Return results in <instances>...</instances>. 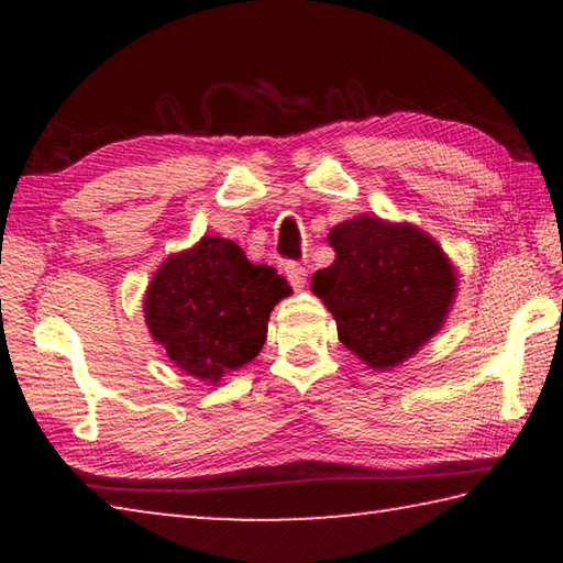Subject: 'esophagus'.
Instances as JSON below:
<instances>
[{
    "label": "esophagus",
    "instance_id": "obj_1",
    "mask_svg": "<svg viewBox=\"0 0 563 563\" xmlns=\"http://www.w3.org/2000/svg\"><path fill=\"white\" fill-rule=\"evenodd\" d=\"M285 275H288V280H290L295 290L305 288V280H308V271H305L300 263H285Z\"/></svg>",
    "mask_w": 563,
    "mask_h": 563
}]
</instances>
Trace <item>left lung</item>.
Returning a JSON list of instances; mask_svg holds the SVG:
<instances>
[{
    "mask_svg": "<svg viewBox=\"0 0 563 563\" xmlns=\"http://www.w3.org/2000/svg\"><path fill=\"white\" fill-rule=\"evenodd\" d=\"M335 263L310 288L338 322L342 345L375 369L402 365L442 330L456 273L434 238L409 223L357 216L328 235Z\"/></svg>",
    "mask_w": 563,
    "mask_h": 563,
    "instance_id": "obj_1",
    "label": "left lung"
}]
</instances>
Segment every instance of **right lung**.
Instances as JSON below:
<instances>
[{
  "label": "right lung",
  "mask_w": 563,
  "mask_h": 563,
  "mask_svg": "<svg viewBox=\"0 0 563 563\" xmlns=\"http://www.w3.org/2000/svg\"><path fill=\"white\" fill-rule=\"evenodd\" d=\"M271 265H253L228 238L203 235L170 255L148 283L151 335L186 375L218 383L258 357L275 302L290 295Z\"/></svg>",
  "instance_id": "1"
}]
</instances>
